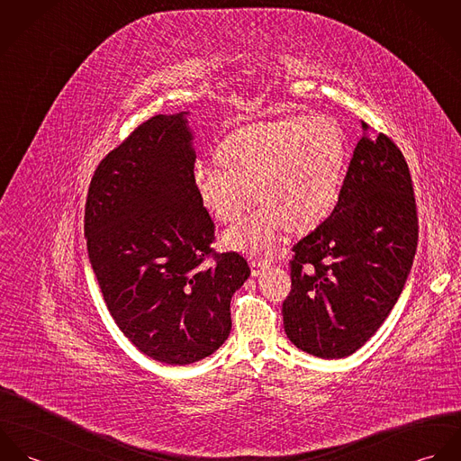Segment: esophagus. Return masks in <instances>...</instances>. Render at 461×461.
<instances>
[{"label": "esophagus", "mask_w": 461, "mask_h": 461, "mask_svg": "<svg viewBox=\"0 0 461 461\" xmlns=\"http://www.w3.org/2000/svg\"><path fill=\"white\" fill-rule=\"evenodd\" d=\"M250 267H252V276H259L269 267V264L266 263V261H252Z\"/></svg>", "instance_id": "1"}]
</instances>
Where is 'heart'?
I'll return each instance as SVG.
<instances>
[{
	"mask_svg": "<svg viewBox=\"0 0 461 461\" xmlns=\"http://www.w3.org/2000/svg\"><path fill=\"white\" fill-rule=\"evenodd\" d=\"M218 159L194 168L198 200L218 221L234 223L256 197L263 207L223 240L234 250L263 256L285 229L305 232L329 216L340 195L348 145L335 121L298 115L230 132Z\"/></svg>",
	"mask_w": 461,
	"mask_h": 461,
	"instance_id": "1",
	"label": "heart"
}]
</instances>
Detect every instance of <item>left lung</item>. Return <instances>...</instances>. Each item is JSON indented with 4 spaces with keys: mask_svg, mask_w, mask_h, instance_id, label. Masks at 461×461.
Wrapping results in <instances>:
<instances>
[{
    "mask_svg": "<svg viewBox=\"0 0 461 461\" xmlns=\"http://www.w3.org/2000/svg\"><path fill=\"white\" fill-rule=\"evenodd\" d=\"M362 130L369 126L362 122ZM413 185L394 141L362 136L329 218L293 247L282 303L289 340L320 358H344L384 325L417 250Z\"/></svg>",
    "mask_w": 461,
    "mask_h": 461,
    "instance_id": "obj_1",
    "label": "left lung"
}]
</instances>
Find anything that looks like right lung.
<instances>
[{"instance_id": "obj_1", "label": "right lung", "mask_w": 461, "mask_h": 461, "mask_svg": "<svg viewBox=\"0 0 461 461\" xmlns=\"http://www.w3.org/2000/svg\"><path fill=\"white\" fill-rule=\"evenodd\" d=\"M188 112L140 124L95 168L85 205L88 259L117 327L147 357L186 366L230 333V298L250 276L212 250L194 186Z\"/></svg>"}]
</instances>
